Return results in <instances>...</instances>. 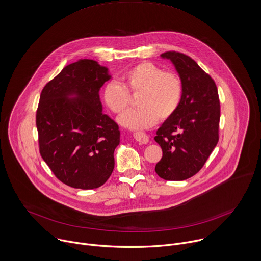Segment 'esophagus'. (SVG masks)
I'll return each instance as SVG.
<instances>
[{"mask_svg": "<svg viewBox=\"0 0 261 261\" xmlns=\"http://www.w3.org/2000/svg\"><path fill=\"white\" fill-rule=\"evenodd\" d=\"M133 137H134L135 140H137L138 142L143 143V144H146L149 141L147 135L145 133H143V132H136V133L133 134Z\"/></svg>", "mask_w": 261, "mask_h": 261, "instance_id": "esophagus-1", "label": "esophagus"}]
</instances>
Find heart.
Listing matches in <instances>:
<instances>
[{"instance_id":"obj_1","label":"heart","mask_w":261,"mask_h":261,"mask_svg":"<svg viewBox=\"0 0 261 261\" xmlns=\"http://www.w3.org/2000/svg\"><path fill=\"white\" fill-rule=\"evenodd\" d=\"M137 94L136 109L120 118V123L138 130L164 121L177 111L182 97V84L177 74L163 71L151 62H140L121 75V82H110L102 89L105 106L114 114H123L130 106V94Z\"/></svg>"}]
</instances>
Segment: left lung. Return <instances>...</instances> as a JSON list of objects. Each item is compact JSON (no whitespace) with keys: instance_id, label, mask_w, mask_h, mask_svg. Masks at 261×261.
Returning <instances> with one entry per match:
<instances>
[{"instance_id":"left-lung-1","label":"left lung","mask_w":261,"mask_h":261,"mask_svg":"<svg viewBox=\"0 0 261 261\" xmlns=\"http://www.w3.org/2000/svg\"><path fill=\"white\" fill-rule=\"evenodd\" d=\"M161 56L175 66L182 97L174 115L156 131L163 156L154 171L165 180L180 181L197 174L216 146L220 102L214 80L194 59L175 51Z\"/></svg>"}]
</instances>
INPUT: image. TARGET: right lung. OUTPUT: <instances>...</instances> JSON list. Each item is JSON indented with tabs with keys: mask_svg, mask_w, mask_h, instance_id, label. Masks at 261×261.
Returning <instances> with one entry per match:
<instances>
[{
	"mask_svg": "<svg viewBox=\"0 0 261 261\" xmlns=\"http://www.w3.org/2000/svg\"><path fill=\"white\" fill-rule=\"evenodd\" d=\"M110 79L106 66L80 59L63 67L42 90L36 116L40 153L68 187L97 189L114 170L120 130L102 113L99 98Z\"/></svg>",
	"mask_w": 261,
	"mask_h": 261,
	"instance_id": "1",
	"label": "right lung"
}]
</instances>
